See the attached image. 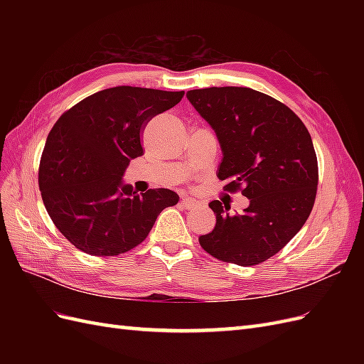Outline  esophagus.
<instances>
[{
	"label": "esophagus",
	"mask_w": 364,
	"mask_h": 364,
	"mask_svg": "<svg viewBox=\"0 0 364 364\" xmlns=\"http://www.w3.org/2000/svg\"><path fill=\"white\" fill-rule=\"evenodd\" d=\"M181 205H182V208L190 209V208H194L197 203H196V200H194V199H191V197H186V196H183L182 199H181Z\"/></svg>",
	"instance_id": "1"
}]
</instances>
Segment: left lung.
Segmentation results:
<instances>
[{
    "label": "left lung",
    "mask_w": 364,
    "mask_h": 364,
    "mask_svg": "<svg viewBox=\"0 0 364 364\" xmlns=\"http://www.w3.org/2000/svg\"><path fill=\"white\" fill-rule=\"evenodd\" d=\"M186 97L218 138L225 190L250 200L241 214L209 203L217 222L199 243L220 261L255 266L287 245L311 213L318 182L311 136L290 107L250 87L214 86Z\"/></svg>",
    "instance_id": "obj_1"
}]
</instances>
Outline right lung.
<instances>
[{"label": "right lung", "mask_w": 364, "mask_h": 364, "mask_svg": "<svg viewBox=\"0 0 364 364\" xmlns=\"http://www.w3.org/2000/svg\"><path fill=\"white\" fill-rule=\"evenodd\" d=\"M183 91L115 86L77 103L53 126L39 164V190L53 223L77 249L115 257L146 240L162 209L179 202L167 188L142 194L123 183L142 156L149 121L178 105Z\"/></svg>", "instance_id": "1"}]
</instances>
